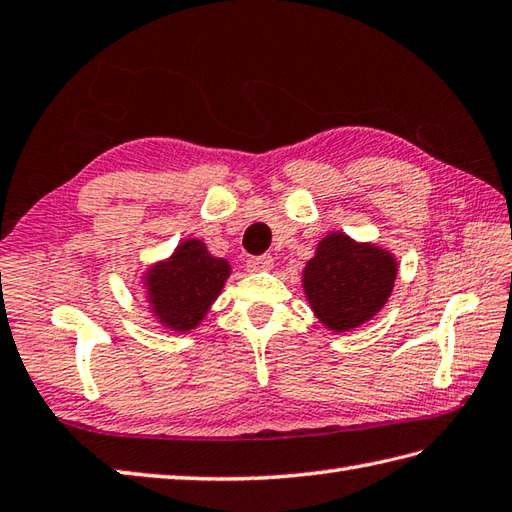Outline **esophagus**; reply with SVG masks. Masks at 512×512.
<instances>
[{"label":"esophagus","mask_w":512,"mask_h":512,"mask_svg":"<svg viewBox=\"0 0 512 512\" xmlns=\"http://www.w3.org/2000/svg\"><path fill=\"white\" fill-rule=\"evenodd\" d=\"M271 267H274V256H269V254L247 258V269L249 271H269Z\"/></svg>","instance_id":"34e87169"}]
</instances>
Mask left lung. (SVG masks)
Instances as JSON below:
<instances>
[{"instance_id": "left-lung-1", "label": "left lung", "mask_w": 512, "mask_h": 512, "mask_svg": "<svg viewBox=\"0 0 512 512\" xmlns=\"http://www.w3.org/2000/svg\"><path fill=\"white\" fill-rule=\"evenodd\" d=\"M394 278L396 258L390 252L342 232L322 238L302 274L311 309L337 333L372 320L388 302Z\"/></svg>"}]
</instances>
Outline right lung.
I'll return each mask as SVG.
<instances>
[{
	"instance_id": "obj_1",
	"label": "right lung",
	"mask_w": 512,
	"mask_h": 512,
	"mask_svg": "<svg viewBox=\"0 0 512 512\" xmlns=\"http://www.w3.org/2000/svg\"><path fill=\"white\" fill-rule=\"evenodd\" d=\"M230 276V263L212 256L206 243L188 238L144 276L153 315L170 331H192L206 317Z\"/></svg>"
}]
</instances>
